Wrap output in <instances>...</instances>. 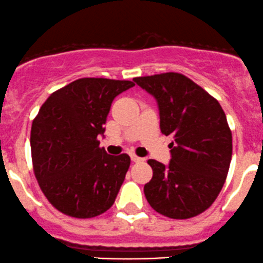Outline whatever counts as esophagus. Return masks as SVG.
Here are the masks:
<instances>
[{"mask_svg": "<svg viewBox=\"0 0 263 263\" xmlns=\"http://www.w3.org/2000/svg\"><path fill=\"white\" fill-rule=\"evenodd\" d=\"M130 159L134 161V163H140V161L144 160L143 158H139V156H137L135 154H130Z\"/></svg>", "mask_w": 263, "mask_h": 263, "instance_id": "34e87169", "label": "esophagus"}]
</instances>
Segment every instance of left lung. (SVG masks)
<instances>
[{"label": "left lung", "mask_w": 263, "mask_h": 263, "mask_svg": "<svg viewBox=\"0 0 263 263\" xmlns=\"http://www.w3.org/2000/svg\"><path fill=\"white\" fill-rule=\"evenodd\" d=\"M133 81L154 97L160 130L171 135L170 163L150 159L147 202L170 219H190L212 205L222 189L232 155V135L220 103L180 73Z\"/></svg>", "instance_id": "obj_1"}]
</instances>
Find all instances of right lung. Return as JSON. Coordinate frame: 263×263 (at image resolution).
<instances>
[{"instance_id":"obj_1","label":"right lung","mask_w":263,"mask_h":263,"mask_svg":"<svg viewBox=\"0 0 263 263\" xmlns=\"http://www.w3.org/2000/svg\"><path fill=\"white\" fill-rule=\"evenodd\" d=\"M130 81L81 78L52 93L31 130L33 169L48 201L68 216L89 219L111 208L130 166L129 155H109L99 135L114 98Z\"/></svg>"}]
</instances>
